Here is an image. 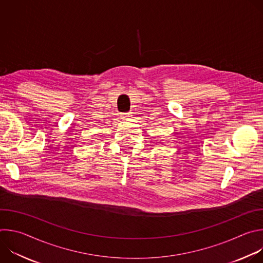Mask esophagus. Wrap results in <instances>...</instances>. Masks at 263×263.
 I'll list each match as a JSON object with an SVG mask.
<instances>
[{"mask_svg": "<svg viewBox=\"0 0 263 263\" xmlns=\"http://www.w3.org/2000/svg\"><path fill=\"white\" fill-rule=\"evenodd\" d=\"M130 117H131V114H124V115L122 116V118H125V119L130 118Z\"/></svg>", "mask_w": 263, "mask_h": 263, "instance_id": "1", "label": "esophagus"}]
</instances>
